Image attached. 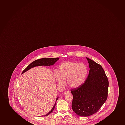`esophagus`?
Returning a JSON list of instances; mask_svg holds the SVG:
<instances>
[{
	"mask_svg": "<svg viewBox=\"0 0 125 125\" xmlns=\"http://www.w3.org/2000/svg\"><path fill=\"white\" fill-rule=\"evenodd\" d=\"M70 93V91H65V92H64V94H67V93Z\"/></svg>",
	"mask_w": 125,
	"mask_h": 125,
	"instance_id": "obj_1",
	"label": "esophagus"
}]
</instances>
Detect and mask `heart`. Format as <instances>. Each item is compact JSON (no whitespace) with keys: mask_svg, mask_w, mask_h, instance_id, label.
Returning a JSON list of instances; mask_svg holds the SVG:
<instances>
[{"mask_svg":"<svg viewBox=\"0 0 125 125\" xmlns=\"http://www.w3.org/2000/svg\"><path fill=\"white\" fill-rule=\"evenodd\" d=\"M87 74L88 68L85 64L68 61L60 65L59 72H55L54 76L59 84L64 85L65 79H67L68 85L71 88H76L85 82Z\"/></svg>","mask_w":125,"mask_h":125,"instance_id":"heart-1","label":"heart"}]
</instances>
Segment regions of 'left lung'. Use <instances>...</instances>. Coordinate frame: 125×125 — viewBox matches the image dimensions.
Wrapping results in <instances>:
<instances>
[{"instance_id": "8db88e82", "label": "left lung", "mask_w": 125, "mask_h": 125, "mask_svg": "<svg viewBox=\"0 0 125 125\" xmlns=\"http://www.w3.org/2000/svg\"><path fill=\"white\" fill-rule=\"evenodd\" d=\"M89 75L85 82L71 90L73 95L72 108L79 116H90L99 111L108 98L109 82L102 66L86 57Z\"/></svg>"}]
</instances>
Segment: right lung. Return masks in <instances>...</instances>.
I'll return each instance as SVG.
<instances>
[{
    "instance_id": "right-lung-1",
    "label": "right lung",
    "mask_w": 125,
    "mask_h": 125,
    "mask_svg": "<svg viewBox=\"0 0 125 125\" xmlns=\"http://www.w3.org/2000/svg\"><path fill=\"white\" fill-rule=\"evenodd\" d=\"M59 58L56 57V58H43L41 59L36 60L30 63V64L27 66V67L24 69L22 72V74L25 72H26L28 70L31 69V68L34 67L35 66H50L52 65H54L55 62H57V60H59ZM58 98V97H57L56 101H57ZM56 105V103H55V105H54L53 108L50 112L47 114L45 115H43V116H47L49 115L50 114H51L53 111L54 109L55 108V106Z\"/></svg>"
}]
</instances>
